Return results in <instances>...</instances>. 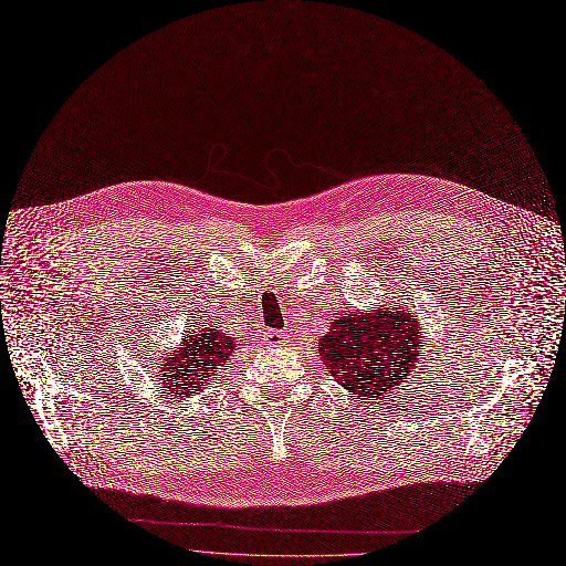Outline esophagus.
<instances>
[{"label": "esophagus", "mask_w": 566, "mask_h": 566, "mask_svg": "<svg viewBox=\"0 0 566 566\" xmlns=\"http://www.w3.org/2000/svg\"><path fill=\"white\" fill-rule=\"evenodd\" d=\"M263 339L271 344V346H284L286 342H289V335L284 333V331H268L265 335H263Z\"/></svg>", "instance_id": "1"}]
</instances>
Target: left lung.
Listing matches in <instances>:
<instances>
[{
	"label": "left lung",
	"mask_w": 566,
	"mask_h": 566,
	"mask_svg": "<svg viewBox=\"0 0 566 566\" xmlns=\"http://www.w3.org/2000/svg\"><path fill=\"white\" fill-rule=\"evenodd\" d=\"M420 346V321L406 303L335 316L331 333L318 339L325 369L342 388L367 399L392 395L415 369Z\"/></svg>",
	"instance_id": "1"
}]
</instances>
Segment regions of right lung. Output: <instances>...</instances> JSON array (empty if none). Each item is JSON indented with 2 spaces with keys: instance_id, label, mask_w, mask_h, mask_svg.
Listing matches in <instances>:
<instances>
[{
  "instance_id": "1",
  "label": "right lung",
  "mask_w": 566,
  "mask_h": 566,
  "mask_svg": "<svg viewBox=\"0 0 566 566\" xmlns=\"http://www.w3.org/2000/svg\"><path fill=\"white\" fill-rule=\"evenodd\" d=\"M235 342L218 331V323L195 325L186 331L181 348L174 350V358L160 365V380L167 395L192 397L199 395L203 382L213 380L216 369H220L233 353Z\"/></svg>"
}]
</instances>
